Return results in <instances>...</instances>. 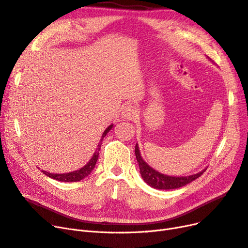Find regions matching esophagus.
Returning <instances> with one entry per match:
<instances>
[{
  "label": "esophagus",
  "instance_id": "34e87169",
  "mask_svg": "<svg viewBox=\"0 0 248 248\" xmlns=\"http://www.w3.org/2000/svg\"><path fill=\"white\" fill-rule=\"evenodd\" d=\"M136 115H138L136 109L131 105L126 106L122 110V118L125 119V120H132V119L136 117Z\"/></svg>",
  "mask_w": 248,
  "mask_h": 248
}]
</instances>
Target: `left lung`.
<instances>
[{"instance_id": "obj_1", "label": "left lung", "mask_w": 248, "mask_h": 248, "mask_svg": "<svg viewBox=\"0 0 248 248\" xmlns=\"http://www.w3.org/2000/svg\"><path fill=\"white\" fill-rule=\"evenodd\" d=\"M135 156H136V160H138V163L140 166V172L142 179L150 186L157 190L178 189V187H182L187 184H190L191 182L195 181L196 178L201 176V174H203V172L206 170L205 168L197 173L186 175V176H171V175H166V174L161 173L157 171L156 169L151 167L147 162L142 159L138 142L135 144Z\"/></svg>"}]
</instances>
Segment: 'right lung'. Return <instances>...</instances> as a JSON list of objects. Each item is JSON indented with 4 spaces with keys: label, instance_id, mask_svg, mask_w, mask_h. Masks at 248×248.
I'll use <instances>...</instances> for the list:
<instances>
[{
    "label": "right lung",
    "instance_id": "add662e5",
    "mask_svg": "<svg viewBox=\"0 0 248 248\" xmlns=\"http://www.w3.org/2000/svg\"><path fill=\"white\" fill-rule=\"evenodd\" d=\"M114 127V124H110L107 129L104 131V133H102L101 135V139L97 144V148L95 150V152L93 153V155L91 157V159L88 161V163L83 166L82 168L78 169V170H75V171H72V172H67V173H51V172H47L45 171V170H42V172L44 173L45 175L53 178V179H56V181H59V182H70V183H73V182H80L82 181V179H84L85 177H87L91 172L92 170L94 169L95 167V164L96 162L98 160V155H99V151H100V147H101V142H102V140H104L105 136L108 134V132L112 129V128Z\"/></svg>",
    "mask_w": 248,
    "mask_h": 248
}]
</instances>
